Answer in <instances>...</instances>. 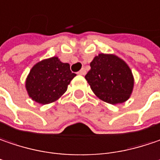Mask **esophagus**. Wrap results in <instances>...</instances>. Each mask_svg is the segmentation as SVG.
<instances>
[{
	"instance_id": "obj_1",
	"label": "esophagus",
	"mask_w": 160,
	"mask_h": 160,
	"mask_svg": "<svg viewBox=\"0 0 160 160\" xmlns=\"http://www.w3.org/2000/svg\"><path fill=\"white\" fill-rule=\"evenodd\" d=\"M79 75H85L86 74V70L85 69H81L79 72H78Z\"/></svg>"
}]
</instances>
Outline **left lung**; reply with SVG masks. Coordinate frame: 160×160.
<instances>
[{"mask_svg": "<svg viewBox=\"0 0 160 160\" xmlns=\"http://www.w3.org/2000/svg\"><path fill=\"white\" fill-rule=\"evenodd\" d=\"M85 79L95 95L109 104L125 102L134 86L129 67L113 54L100 53L96 56L90 62V70Z\"/></svg>", "mask_w": 160, "mask_h": 160, "instance_id": "8db88e82", "label": "left lung"}]
</instances>
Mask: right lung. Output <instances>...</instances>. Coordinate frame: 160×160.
<instances>
[{"label": "right lung", "mask_w": 160, "mask_h": 160, "mask_svg": "<svg viewBox=\"0 0 160 160\" xmlns=\"http://www.w3.org/2000/svg\"><path fill=\"white\" fill-rule=\"evenodd\" d=\"M75 76L69 63H63L58 57H52L33 66L25 86L32 100L40 104H49L61 98Z\"/></svg>", "instance_id": "add662e5"}]
</instances>
